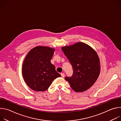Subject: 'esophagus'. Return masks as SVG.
<instances>
[{
  "mask_svg": "<svg viewBox=\"0 0 121 121\" xmlns=\"http://www.w3.org/2000/svg\"><path fill=\"white\" fill-rule=\"evenodd\" d=\"M61 75L62 78H64V77H65V73H62L61 74Z\"/></svg>",
  "mask_w": 121,
  "mask_h": 121,
  "instance_id": "obj_1",
  "label": "esophagus"
}]
</instances>
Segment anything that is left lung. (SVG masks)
Wrapping results in <instances>:
<instances>
[{"mask_svg":"<svg viewBox=\"0 0 121 121\" xmlns=\"http://www.w3.org/2000/svg\"><path fill=\"white\" fill-rule=\"evenodd\" d=\"M62 50L73 70L72 76L65 77V79L76 92L90 89L100 73V62L97 53L88 44L80 42L63 47Z\"/></svg>","mask_w":121,"mask_h":121,"instance_id":"left-lung-1","label":"left lung"}]
</instances>
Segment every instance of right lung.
I'll return each mask as SVG.
<instances>
[{
	"label": "right lung",
	"mask_w": 121,
	"mask_h": 121,
	"mask_svg": "<svg viewBox=\"0 0 121 121\" xmlns=\"http://www.w3.org/2000/svg\"><path fill=\"white\" fill-rule=\"evenodd\" d=\"M55 49L37 46L27 55L22 65V75L29 87L33 91L47 90L53 80L61 75L51 63Z\"/></svg>",
	"instance_id": "1"
}]
</instances>
